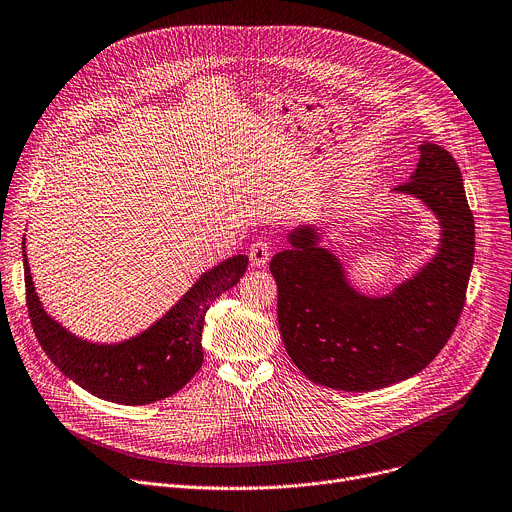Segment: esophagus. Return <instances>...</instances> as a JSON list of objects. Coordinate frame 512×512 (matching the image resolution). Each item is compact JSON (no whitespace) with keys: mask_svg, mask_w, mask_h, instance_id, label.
Instances as JSON below:
<instances>
[{"mask_svg":"<svg viewBox=\"0 0 512 512\" xmlns=\"http://www.w3.org/2000/svg\"><path fill=\"white\" fill-rule=\"evenodd\" d=\"M270 258V242L268 240H262V238H256L252 244H250V260L254 266H264Z\"/></svg>","mask_w":512,"mask_h":512,"instance_id":"1","label":"esophagus"}]
</instances>
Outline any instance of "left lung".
Here are the masks:
<instances>
[{
    "label": "left lung",
    "mask_w": 512,
    "mask_h": 512,
    "mask_svg": "<svg viewBox=\"0 0 512 512\" xmlns=\"http://www.w3.org/2000/svg\"><path fill=\"white\" fill-rule=\"evenodd\" d=\"M411 181L396 191L419 197L441 223L435 258L392 295H358L342 264L317 246L311 225L272 256L278 327L295 366L315 384L366 392L421 372L447 344L466 305L474 264V215L453 156L431 142Z\"/></svg>",
    "instance_id": "left-lung-1"
}]
</instances>
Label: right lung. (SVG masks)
Segmentation results:
<instances>
[{
	"label": "right lung",
	"instance_id": "add662e5",
	"mask_svg": "<svg viewBox=\"0 0 512 512\" xmlns=\"http://www.w3.org/2000/svg\"><path fill=\"white\" fill-rule=\"evenodd\" d=\"M246 266L248 256L238 254L207 270L160 321L116 346L87 344L48 317L24 254L26 307L38 344L65 376L103 401L148 405L173 396L197 374L203 364L205 313L219 295L238 285Z\"/></svg>",
	"mask_w": 512,
	"mask_h": 512
}]
</instances>
